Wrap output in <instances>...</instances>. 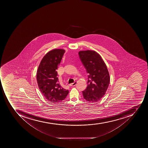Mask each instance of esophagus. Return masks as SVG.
I'll return each mask as SVG.
<instances>
[{
	"label": "esophagus",
	"mask_w": 148,
	"mask_h": 148,
	"mask_svg": "<svg viewBox=\"0 0 148 148\" xmlns=\"http://www.w3.org/2000/svg\"><path fill=\"white\" fill-rule=\"evenodd\" d=\"M77 84V82H75L74 83H71V84H70V86H75Z\"/></svg>",
	"instance_id": "1"
}]
</instances>
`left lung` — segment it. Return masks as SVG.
<instances>
[{"mask_svg":"<svg viewBox=\"0 0 148 148\" xmlns=\"http://www.w3.org/2000/svg\"><path fill=\"white\" fill-rule=\"evenodd\" d=\"M79 55L88 74L87 87L82 92L83 95L87 101L97 102L105 95L109 85L110 77L107 66L95 51H79Z\"/></svg>","mask_w":148,"mask_h":148,"instance_id":"8db88e82","label":"left lung"}]
</instances>
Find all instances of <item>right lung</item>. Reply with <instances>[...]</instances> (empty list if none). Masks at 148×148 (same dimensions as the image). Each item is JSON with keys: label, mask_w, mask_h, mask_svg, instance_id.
I'll return each instance as SVG.
<instances>
[{"label": "right lung", "mask_w": 148, "mask_h": 148, "mask_svg": "<svg viewBox=\"0 0 148 148\" xmlns=\"http://www.w3.org/2000/svg\"><path fill=\"white\" fill-rule=\"evenodd\" d=\"M65 50L54 49L43 57L37 69L36 79L39 89L47 100L57 103L64 100L69 93L59 84L57 68Z\"/></svg>", "instance_id": "1"}]
</instances>
